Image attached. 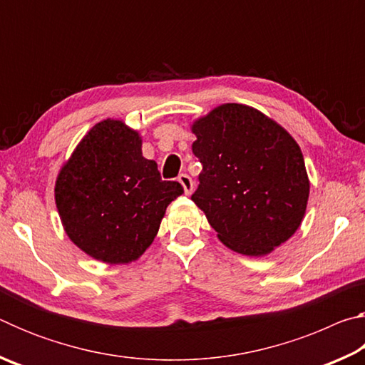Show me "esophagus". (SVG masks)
I'll return each instance as SVG.
<instances>
[{
	"label": "esophagus",
	"instance_id": "esophagus-1",
	"mask_svg": "<svg viewBox=\"0 0 365 365\" xmlns=\"http://www.w3.org/2000/svg\"><path fill=\"white\" fill-rule=\"evenodd\" d=\"M178 182H180V185L183 187V190H185V195H191V193H193V190H195V183H193V180H191V177H190V175H187V174H180V175H178Z\"/></svg>",
	"mask_w": 365,
	"mask_h": 365
}]
</instances>
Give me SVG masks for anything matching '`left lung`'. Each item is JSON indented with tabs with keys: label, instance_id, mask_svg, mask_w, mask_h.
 I'll use <instances>...</instances> for the list:
<instances>
[{
	"label": "left lung",
	"instance_id": "1",
	"mask_svg": "<svg viewBox=\"0 0 365 365\" xmlns=\"http://www.w3.org/2000/svg\"><path fill=\"white\" fill-rule=\"evenodd\" d=\"M202 164L195 205L228 248L265 256L298 230L309 178L301 148L285 128L246 104L227 103L193 122Z\"/></svg>",
	"mask_w": 365,
	"mask_h": 365
}]
</instances>
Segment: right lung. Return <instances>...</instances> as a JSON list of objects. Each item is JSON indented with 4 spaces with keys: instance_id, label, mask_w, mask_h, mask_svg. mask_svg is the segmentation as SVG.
Listing matches in <instances>:
<instances>
[{
    "instance_id": "right-lung-1",
    "label": "right lung",
    "mask_w": 365,
    "mask_h": 365,
    "mask_svg": "<svg viewBox=\"0 0 365 365\" xmlns=\"http://www.w3.org/2000/svg\"><path fill=\"white\" fill-rule=\"evenodd\" d=\"M183 193L143 158L141 137L122 120L98 122L59 170L54 197L80 250L106 264H128L150 248L165 209Z\"/></svg>"
}]
</instances>
